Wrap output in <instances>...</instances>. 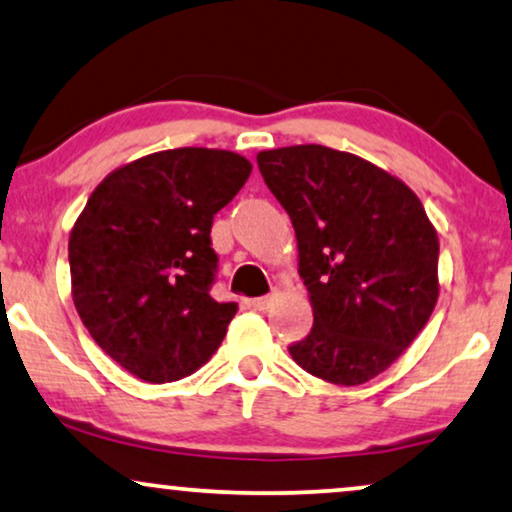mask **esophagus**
<instances>
[{
	"label": "esophagus",
	"mask_w": 512,
	"mask_h": 512,
	"mask_svg": "<svg viewBox=\"0 0 512 512\" xmlns=\"http://www.w3.org/2000/svg\"><path fill=\"white\" fill-rule=\"evenodd\" d=\"M270 303H272V296H258V298H251V301H249V305L254 310H268Z\"/></svg>",
	"instance_id": "34e87169"
}]
</instances>
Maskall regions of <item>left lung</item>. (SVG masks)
Here are the masks:
<instances>
[{
	"mask_svg": "<svg viewBox=\"0 0 512 512\" xmlns=\"http://www.w3.org/2000/svg\"><path fill=\"white\" fill-rule=\"evenodd\" d=\"M258 169L291 218L313 329L289 345L298 367L336 386L386 371L437 303L440 242L402 181L324 145L258 152Z\"/></svg>",
	"mask_w": 512,
	"mask_h": 512,
	"instance_id": "left-lung-1",
	"label": "left lung"
}]
</instances>
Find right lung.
I'll list each match as a JSON object with an SVG mask.
<instances>
[{
  "mask_svg": "<svg viewBox=\"0 0 512 512\" xmlns=\"http://www.w3.org/2000/svg\"><path fill=\"white\" fill-rule=\"evenodd\" d=\"M249 174L235 152L176 148L112 171L91 192L70 232L72 298L129 374L178 381L221 345L237 305L211 298V223Z\"/></svg>",
  "mask_w": 512,
  "mask_h": 512,
  "instance_id": "add662e5",
  "label": "right lung"
}]
</instances>
